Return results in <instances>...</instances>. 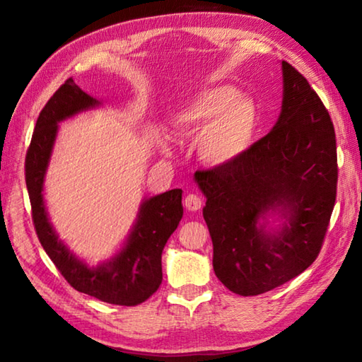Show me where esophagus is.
Segmentation results:
<instances>
[{
    "mask_svg": "<svg viewBox=\"0 0 362 362\" xmlns=\"http://www.w3.org/2000/svg\"><path fill=\"white\" fill-rule=\"evenodd\" d=\"M183 204H185L188 211L196 212V211H199L201 207H203V198H201V196H198V194H194V193H189V194L185 196V201H183Z\"/></svg>",
    "mask_w": 362,
    "mask_h": 362,
    "instance_id": "obj_1",
    "label": "esophagus"
}]
</instances>
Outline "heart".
I'll return each instance as SVG.
<instances>
[{
    "label": "heart",
    "mask_w": 362,
    "mask_h": 362,
    "mask_svg": "<svg viewBox=\"0 0 362 362\" xmlns=\"http://www.w3.org/2000/svg\"><path fill=\"white\" fill-rule=\"evenodd\" d=\"M180 137L198 138L196 151L211 168H225L240 159L252 144L259 112L255 103L230 86H214L196 94L170 115Z\"/></svg>",
    "instance_id": "b5f03b06"
}]
</instances>
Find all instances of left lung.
<instances>
[{"label": "left lung", "instance_id": "1", "mask_svg": "<svg viewBox=\"0 0 362 362\" xmlns=\"http://www.w3.org/2000/svg\"><path fill=\"white\" fill-rule=\"evenodd\" d=\"M283 66V105L265 137L225 168L196 170L214 272L240 296H259L305 272L320 254L337 196L329 112L303 75ZM283 224L266 230V217Z\"/></svg>", "mask_w": 362, "mask_h": 362}]
</instances>
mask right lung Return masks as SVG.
Instances as JSON below:
<instances>
[{
	"label": "right lung",
	"instance_id": "add662e5",
	"mask_svg": "<svg viewBox=\"0 0 362 362\" xmlns=\"http://www.w3.org/2000/svg\"><path fill=\"white\" fill-rule=\"evenodd\" d=\"M99 105L100 102L79 89L73 78L60 86L36 121L25 158V182L36 235L69 284L102 302L134 306L151 297L161 284L163 249L183 216L182 189L174 188L144 199L124 246L97 267L79 260L59 240L42 196L59 122Z\"/></svg>",
	"mask_w": 362,
	"mask_h": 362
}]
</instances>
